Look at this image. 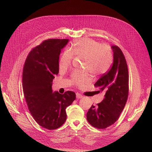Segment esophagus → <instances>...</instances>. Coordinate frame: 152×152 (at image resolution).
I'll return each instance as SVG.
<instances>
[{"label": "esophagus", "mask_w": 152, "mask_h": 152, "mask_svg": "<svg viewBox=\"0 0 152 152\" xmlns=\"http://www.w3.org/2000/svg\"><path fill=\"white\" fill-rule=\"evenodd\" d=\"M76 97H77V98H78V99H80V98H82L83 97V96L81 94H79V93H77V94H76Z\"/></svg>", "instance_id": "esophagus-1"}]
</instances>
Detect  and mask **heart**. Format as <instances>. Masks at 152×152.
<instances>
[{"label": "heart", "instance_id": "heart-1", "mask_svg": "<svg viewBox=\"0 0 152 152\" xmlns=\"http://www.w3.org/2000/svg\"><path fill=\"white\" fill-rule=\"evenodd\" d=\"M69 50H65L61 56L59 61L60 69H65L70 65L72 55L86 58V69L95 75L106 73L112 63L113 55L110 47L91 39L75 41ZM71 78L74 84L81 87L91 82V77L88 73L74 72Z\"/></svg>", "mask_w": 152, "mask_h": 152}]
</instances>
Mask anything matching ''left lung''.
<instances>
[{
	"instance_id": "1",
	"label": "left lung",
	"mask_w": 152,
	"mask_h": 152,
	"mask_svg": "<svg viewBox=\"0 0 152 152\" xmlns=\"http://www.w3.org/2000/svg\"><path fill=\"white\" fill-rule=\"evenodd\" d=\"M111 48L112 66L94 85L99 92L105 93V98L97 106L92 105L87 113L88 122L100 129H106L118 119L128 96L129 74L125 56L118 46L112 45Z\"/></svg>"
}]
</instances>
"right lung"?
Returning a JSON list of instances; mask_svg holds the SVG:
<instances>
[{"label": "right lung", "instance_id": "1", "mask_svg": "<svg viewBox=\"0 0 152 152\" xmlns=\"http://www.w3.org/2000/svg\"><path fill=\"white\" fill-rule=\"evenodd\" d=\"M68 39H48L34 48L23 67L22 82L28 110L36 122L53 130L66 119V108L76 98L72 91L53 92V80L59 72V56Z\"/></svg>", "mask_w": 152, "mask_h": 152}]
</instances>
